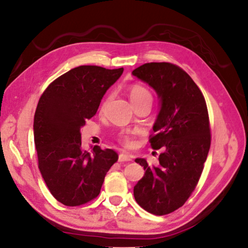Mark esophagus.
<instances>
[{
    "label": "esophagus",
    "mask_w": 248,
    "mask_h": 248,
    "mask_svg": "<svg viewBox=\"0 0 248 248\" xmlns=\"http://www.w3.org/2000/svg\"><path fill=\"white\" fill-rule=\"evenodd\" d=\"M118 159H119V162H128V161H131V159H132V155H131V154H128V153H120Z\"/></svg>",
    "instance_id": "1"
}]
</instances>
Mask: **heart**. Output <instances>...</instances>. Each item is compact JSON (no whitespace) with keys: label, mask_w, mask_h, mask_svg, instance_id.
<instances>
[{"label":"heart","mask_w":248,"mask_h":248,"mask_svg":"<svg viewBox=\"0 0 248 248\" xmlns=\"http://www.w3.org/2000/svg\"><path fill=\"white\" fill-rule=\"evenodd\" d=\"M129 97L131 103H136V102H140V100L143 99H151L152 100V95H151L150 92L145 89L144 86L142 85H132L131 89L129 91ZM108 99L104 100V103L102 104V109L105 107V105L107 104ZM121 141L124 142L125 145L131 146L133 144V134L132 133H125L121 136Z\"/></svg>","instance_id":"obj_1"}]
</instances>
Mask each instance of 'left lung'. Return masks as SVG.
I'll use <instances>...</instances> for the list:
<instances>
[{
  "mask_svg": "<svg viewBox=\"0 0 248 248\" xmlns=\"http://www.w3.org/2000/svg\"><path fill=\"white\" fill-rule=\"evenodd\" d=\"M132 75L152 87L159 99L150 144L164 150L157 166L136 158L145 173L133 188L134 199L145 211L169 215L186 202L202 173L211 143L207 104L194 79L177 65L145 63Z\"/></svg>",
  "mask_w": 248,
  "mask_h": 248,
  "instance_id": "1",
  "label": "left lung"
}]
</instances>
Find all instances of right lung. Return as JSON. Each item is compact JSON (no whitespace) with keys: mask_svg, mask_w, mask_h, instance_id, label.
<instances>
[{"mask_svg":"<svg viewBox=\"0 0 248 248\" xmlns=\"http://www.w3.org/2000/svg\"><path fill=\"white\" fill-rule=\"evenodd\" d=\"M123 72L124 68L78 66L54 79L37 105L33 138L38 166L51 195L64 205L96 198L118 159L111 149L95 145L91 152L84 151L81 128L95 116L105 93Z\"/></svg>","mask_w":248,"mask_h":248,"instance_id":"obj_1","label":"right lung"}]
</instances>
